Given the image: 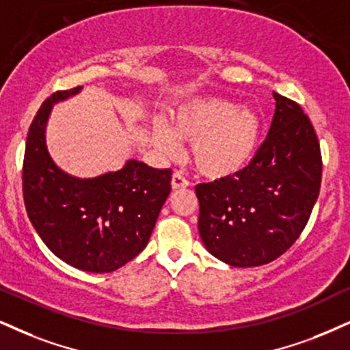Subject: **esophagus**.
Segmentation results:
<instances>
[{
	"label": "esophagus",
	"instance_id": "obj_1",
	"mask_svg": "<svg viewBox=\"0 0 350 350\" xmlns=\"http://www.w3.org/2000/svg\"><path fill=\"white\" fill-rule=\"evenodd\" d=\"M172 189L176 191V189H182V188H187L188 187V180L182 176V174H178V172H175L174 175H172Z\"/></svg>",
	"mask_w": 350,
	"mask_h": 350
}]
</instances>
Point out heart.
Segmentation results:
<instances>
[{
	"mask_svg": "<svg viewBox=\"0 0 350 350\" xmlns=\"http://www.w3.org/2000/svg\"><path fill=\"white\" fill-rule=\"evenodd\" d=\"M155 148L178 157L180 144H191V163L209 180L230 178L253 161L261 139V120L252 109L221 97H196L172 115V124L152 126Z\"/></svg>",
	"mask_w": 350,
	"mask_h": 350,
	"instance_id": "obj_1",
	"label": "heart"
}]
</instances>
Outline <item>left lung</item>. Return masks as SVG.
<instances>
[{"instance_id": "left-lung-1", "label": "left lung", "mask_w": 350, "mask_h": 350, "mask_svg": "<svg viewBox=\"0 0 350 350\" xmlns=\"http://www.w3.org/2000/svg\"><path fill=\"white\" fill-rule=\"evenodd\" d=\"M273 97V123L250 165L196 187L202 245L235 267L266 265L287 252L320 195L323 165L313 124L295 102Z\"/></svg>"}]
</instances>
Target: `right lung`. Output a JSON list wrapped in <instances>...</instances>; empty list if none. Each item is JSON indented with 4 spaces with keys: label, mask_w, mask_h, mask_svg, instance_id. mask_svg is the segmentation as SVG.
<instances>
[{
    "label": "right lung",
    "mask_w": 350,
    "mask_h": 350,
    "mask_svg": "<svg viewBox=\"0 0 350 350\" xmlns=\"http://www.w3.org/2000/svg\"><path fill=\"white\" fill-rule=\"evenodd\" d=\"M83 85L56 92L29 128L23 193L29 221L59 260L88 273H111L146 248L170 195V168L129 159L115 172L79 178L56 165L46 146L55 103L77 96Z\"/></svg>",
    "instance_id": "add662e5"
}]
</instances>
